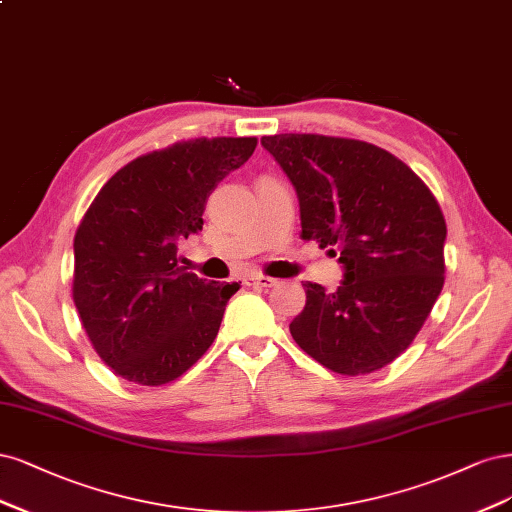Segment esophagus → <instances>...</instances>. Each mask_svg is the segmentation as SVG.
I'll return each instance as SVG.
<instances>
[{"instance_id": "esophagus-1", "label": "esophagus", "mask_w": 512, "mask_h": 512, "mask_svg": "<svg viewBox=\"0 0 512 512\" xmlns=\"http://www.w3.org/2000/svg\"><path fill=\"white\" fill-rule=\"evenodd\" d=\"M242 283L246 287H272V285H276V278H270L266 274H249L242 278Z\"/></svg>"}]
</instances>
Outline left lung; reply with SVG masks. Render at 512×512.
Returning <instances> with one entry per match:
<instances>
[{
  "label": "left lung",
  "instance_id": "left-lung-1",
  "mask_svg": "<svg viewBox=\"0 0 512 512\" xmlns=\"http://www.w3.org/2000/svg\"><path fill=\"white\" fill-rule=\"evenodd\" d=\"M298 191L302 238L338 257L336 291L302 283L293 340L327 370L359 376L402 355L444 285L447 223L434 193L404 161L364 140L263 136Z\"/></svg>",
  "mask_w": 512,
  "mask_h": 512
}]
</instances>
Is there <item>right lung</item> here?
I'll use <instances>...</instances> for the list:
<instances>
[{
    "label": "right lung",
    "instance_id": "right-lung-1",
    "mask_svg": "<svg viewBox=\"0 0 512 512\" xmlns=\"http://www.w3.org/2000/svg\"><path fill=\"white\" fill-rule=\"evenodd\" d=\"M257 138H193L136 157L95 195L74 236L72 298L104 364L159 387L219 334L238 283L178 266V242L204 225L208 195L249 161Z\"/></svg>",
    "mask_w": 512,
    "mask_h": 512
}]
</instances>
